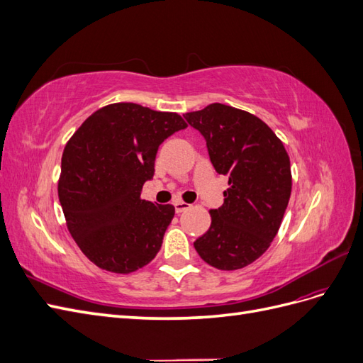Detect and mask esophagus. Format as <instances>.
Listing matches in <instances>:
<instances>
[{
    "label": "esophagus",
    "instance_id": "34e87169",
    "mask_svg": "<svg viewBox=\"0 0 363 363\" xmlns=\"http://www.w3.org/2000/svg\"><path fill=\"white\" fill-rule=\"evenodd\" d=\"M174 207H175V212L182 213V212H184V211H188V208L191 207V204L184 203V201H175V203H174Z\"/></svg>",
    "mask_w": 363,
    "mask_h": 363
}]
</instances>
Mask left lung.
<instances>
[{"label":"left lung","instance_id":"obj_1","mask_svg":"<svg viewBox=\"0 0 363 363\" xmlns=\"http://www.w3.org/2000/svg\"><path fill=\"white\" fill-rule=\"evenodd\" d=\"M183 116L200 131L215 171L230 184L194 247L213 268L240 269L259 259L279 232L292 189L289 156L262 119L239 108L213 103Z\"/></svg>","mask_w":363,"mask_h":363}]
</instances>
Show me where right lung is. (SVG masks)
Masks as SVG:
<instances>
[{
  "label": "right lung",
  "instance_id": "add662e5",
  "mask_svg": "<svg viewBox=\"0 0 363 363\" xmlns=\"http://www.w3.org/2000/svg\"><path fill=\"white\" fill-rule=\"evenodd\" d=\"M188 127L180 115L135 103L106 106L65 147L59 200L71 236L101 269L128 274L159 252L175 208L140 199L162 142Z\"/></svg>",
  "mask_w": 363,
  "mask_h": 363
}]
</instances>
